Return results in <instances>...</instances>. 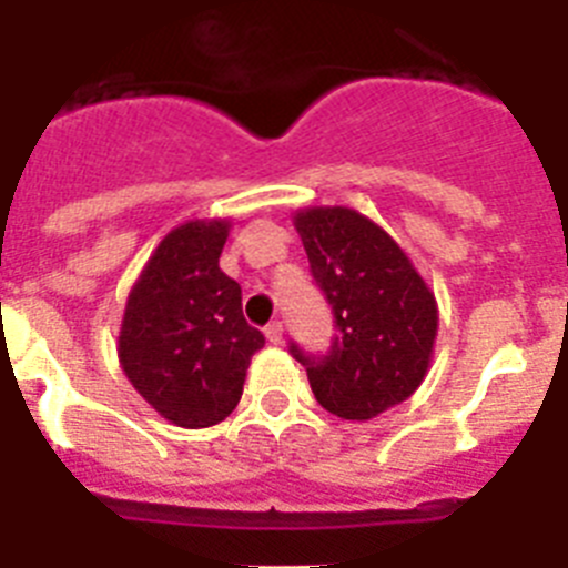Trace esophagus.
Returning <instances> with one entry per match:
<instances>
[{"label":"esophagus","mask_w":568,"mask_h":568,"mask_svg":"<svg viewBox=\"0 0 568 568\" xmlns=\"http://www.w3.org/2000/svg\"><path fill=\"white\" fill-rule=\"evenodd\" d=\"M264 335H267L270 344H281V338H284V327H281V321H273V324H267Z\"/></svg>","instance_id":"1"}]
</instances>
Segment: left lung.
Returning <instances> with one entry per match:
<instances>
[{
    "instance_id": "8db88e82",
    "label": "left lung",
    "mask_w": 568,
    "mask_h": 568,
    "mask_svg": "<svg viewBox=\"0 0 568 568\" xmlns=\"http://www.w3.org/2000/svg\"><path fill=\"white\" fill-rule=\"evenodd\" d=\"M293 224L313 278L333 304L327 355H304L313 395L341 420H369L426 378L438 335V301L384 227L349 207H304Z\"/></svg>"
}]
</instances>
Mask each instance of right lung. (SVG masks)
I'll return each mask as SVG.
<instances>
[{"instance_id":"add662e5","label":"right lung","mask_w":568,"mask_h":568,"mask_svg":"<svg viewBox=\"0 0 568 568\" xmlns=\"http://www.w3.org/2000/svg\"><path fill=\"white\" fill-rule=\"evenodd\" d=\"M230 219L170 230L135 278L119 329V364L133 389L170 424L204 429L244 393L264 335L241 313V287L219 267Z\"/></svg>"}]
</instances>
